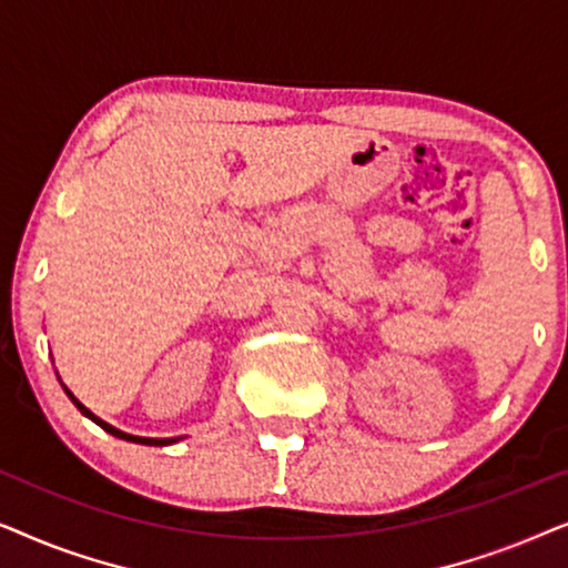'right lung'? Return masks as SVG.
<instances>
[{
  "label": "right lung",
  "instance_id": "right-lung-1",
  "mask_svg": "<svg viewBox=\"0 0 568 568\" xmlns=\"http://www.w3.org/2000/svg\"><path fill=\"white\" fill-rule=\"evenodd\" d=\"M67 395H69V398H72V400H74V406H77V408H80L84 416H90V418H92V422H95V424H100V426H103V429H105V432H111V434H113V437H121V439H126V442H139V445H154V447H162V445H173V442H175V439H150V437H131V434H123V432H119V429H113V426H111V424L100 422V418H98L95 414H90V410H88V408H84V406H82V403H80V400H77V398H74V395H72V393H69V390H67Z\"/></svg>",
  "mask_w": 568,
  "mask_h": 568
}]
</instances>
